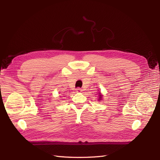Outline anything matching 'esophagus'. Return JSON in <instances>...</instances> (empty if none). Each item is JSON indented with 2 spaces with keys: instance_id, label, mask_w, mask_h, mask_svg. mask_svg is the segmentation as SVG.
I'll use <instances>...</instances> for the list:
<instances>
[{
  "instance_id": "1",
  "label": "esophagus",
  "mask_w": 160,
  "mask_h": 160,
  "mask_svg": "<svg viewBox=\"0 0 160 160\" xmlns=\"http://www.w3.org/2000/svg\"><path fill=\"white\" fill-rule=\"evenodd\" d=\"M76 91H77V92H81V91H82V89H81V88H78L76 89Z\"/></svg>"
}]
</instances>
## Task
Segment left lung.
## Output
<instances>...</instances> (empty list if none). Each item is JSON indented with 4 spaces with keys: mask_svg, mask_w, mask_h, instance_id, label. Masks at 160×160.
<instances>
[{
    "mask_svg": "<svg viewBox=\"0 0 160 160\" xmlns=\"http://www.w3.org/2000/svg\"><path fill=\"white\" fill-rule=\"evenodd\" d=\"M101 95L99 94V99H101Z\"/></svg>",
    "mask_w": 160,
    "mask_h": 160,
    "instance_id": "left-lung-1",
    "label": "left lung"
}]
</instances>
